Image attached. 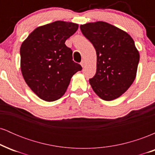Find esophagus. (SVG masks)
Instances as JSON below:
<instances>
[{"mask_svg": "<svg viewBox=\"0 0 155 155\" xmlns=\"http://www.w3.org/2000/svg\"><path fill=\"white\" fill-rule=\"evenodd\" d=\"M80 64H81V66L84 67V65H85V62H84V60H82V61H81V63H80Z\"/></svg>", "mask_w": 155, "mask_h": 155, "instance_id": "obj_1", "label": "esophagus"}]
</instances>
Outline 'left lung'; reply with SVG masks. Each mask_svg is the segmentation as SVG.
<instances>
[{
	"label": "left lung",
	"mask_w": 155,
	"mask_h": 155,
	"mask_svg": "<svg viewBox=\"0 0 155 155\" xmlns=\"http://www.w3.org/2000/svg\"><path fill=\"white\" fill-rule=\"evenodd\" d=\"M97 54L95 75L90 79L92 90L101 99L112 101L131 86L136 76L140 55L128 33L98 21L80 25Z\"/></svg>",
	"instance_id": "left-lung-1"
}]
</instances>
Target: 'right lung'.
<instances>
[{"instance_id":"add662e5","label":"right lung","mask_w":155,"mask_h":155,"mask_svg":"<svg viewBox=\"0 0 155 155\" xmlns=\"http://www.w3.org/2000/svg\"><path fill=\"white\" fill-rule=\"evenodd\" d=\"M78 28L76 23L56 21L35 28L21 45L22 76L42 100L60 99L72 76L82 69L74 62L72 50L65 44Z\"/></svg>"}]
</instances>
